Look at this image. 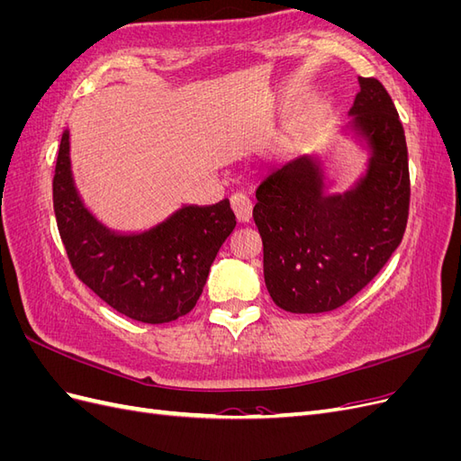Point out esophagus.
I'll use <instances>...</instances> for the list:
<instances>
[{"label":"esophagus","mask_w":461,"mask_h":461,"mask_svg":"<svg viewBox=\"0 0 461 461\" xmlns=\"http://www.w3.org/2000/svg\"><path fill=\"white\" fill-rule=\"evenodd\" d=\"M230 207L232 212L236 215V219H239L240 222H248L249 219H252V200H249L246 194L242 192H236L230 196Z\"/></svg>","instance_id":"esophagus-1"}]
</instances>
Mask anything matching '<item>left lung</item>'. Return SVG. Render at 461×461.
<instances>
[{
  "mask_svg": "<svg viewBox=\"0 0 461 461\" xmlns=\"http://www.w3.org/2000/svg\"><path fill=\"white\" fill-rule=\"evenodd\" d=\"M354 129L371 146L366 176L325 194L313 158L273 171L256 190L263 275L278 308L332 312L366 288L400 246L410 213L408 146L398 111L376 78L357 77Z\"/></svg>",
  "mask_w": 461,
  "mask_h": 461,
  "instance_id": "1",
  "label": "left lung"
}]
</instances>
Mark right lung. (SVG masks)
Instances as JSON below:
<instances>
[{"label": "right lung", "mask_w": 461, "mask_h": 461, "mask_svg": "<svg viewBox=\"0 0 461 461\" xmlns=\"http://www.w3.org/2000/svg\"><path fill=\"white\" fill-rule=\"evenodd\" d=\"M53 212L75 275L115 312L142 323H169L196 305L209 267L236 227L229 200L186 205L156 229L115 234L82 205L65 131L53 175Z\"/></svg>", "instance_id": "right-lung-1"}]
</instances>
